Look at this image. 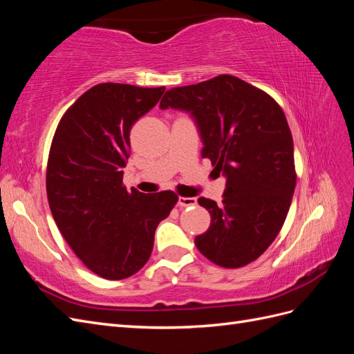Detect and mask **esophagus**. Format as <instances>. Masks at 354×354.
Masks as SVG:
<instances>
[{"mask_svg":"<svg viewBox=\"0 0 354 354\" xmlns=\"http://www.w3.org/2000/svg\"><path fill=\"white\" fill-rule=\"evenodd\" d=\"M177 205H178V207H190V205H196V198H183V196H178V199H177Z\"/></svg>","mask_w":354,"mask_h":354,"instance_id":"1","label":"esophagus"}]
</instances>
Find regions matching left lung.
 <instances>
[{
    "instance_id": "1",
    "label": "left lung",
    "mask_w": 354,
    "mask_h": 354,
    "mask_svg": "<svg viewBox=\"0 0 354 354\" xmlns=\"http://www.w3.org/2000/svg\"><path fill=\"white\" fill-rule=\"evenodd\" d=\"M160 109L192 116L202 158L226 177L220 205L199 198L211 224L195 238L207 259L238 269L259 259L281 232L295 189L294 143L281 106L232 75L171 88Z\"/></svg>"
}]
</instances>
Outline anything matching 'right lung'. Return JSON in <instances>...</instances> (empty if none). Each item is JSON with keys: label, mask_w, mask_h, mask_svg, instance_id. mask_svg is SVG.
I'll list each match as a JSON object with an SVG mask.
<instances>
[{"label": "right lung", "mask_w": 354, "mask_h": 354, "mask_svg": "<svg viewBox=\"0 0 354 354\" xmlns=\"http://www.w3.org/2000/svg\"><path fill=\"white\" fill-rule=\"evenodd\" d=\"M165 87L94 85L60 120L48 155L47 198L60 233L88 269L109 281L137 273L153 248L158 224L177 202L171 190L127 192L130 131Z\"/></svg>", "instance_id": "obj_1"}]
</instances>
